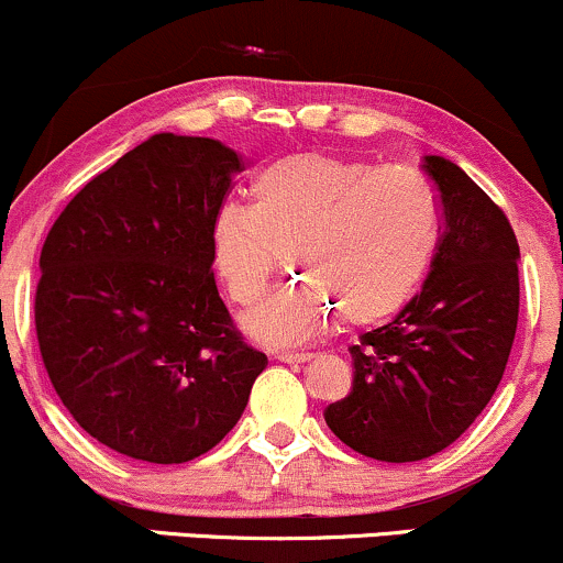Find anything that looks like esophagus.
<instances>
[{"mask_svg": "<svg viewBox=\"0 0 563 563\" xmlns=\"http://www.w3.org/2000/svg\"><path fill=\"white\" fill-rule=\"evenodd\" d=\"M310 357V352H275V361L280 363H307Z\"/></svg>", "mask_w": 563, "mask_h": 563, "instance_id": "34e87169", "label": "esophagus"}]
</instances>
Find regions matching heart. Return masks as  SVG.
<instances>
[{"mask_svg": "<svg viewBox=\"0 0 563 563\" xmlns=\"http://www.w3.org/2000/svg\"><path fill=\"white\" fill-rule=\"evenodd\" d=\"M253 206L213 216V262L234 305L262 299L283 251L305 280L245 318L269 347H294L331 329L393 318L419 288L441 240V206L409 165L376 168L329 152H301L258 170Z\"/></svg>", "mask_w": 563, "mask_h": 563, "instance_id": "heart-1", "label": "heart"}]
</instances>
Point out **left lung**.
I'll return each instance as SVG.
<instances>
[{"label": "left lung", "mask_w": 563, "mask_h": 563, "mask_svg": "<svg viewBox=\"0 0 563 563\" xmlns=\"http://www.w3.org/2000/svg\"><path fill=\"white\" fill-rule=\"evenodd\" d=\"M443 234L430 275L387 325L352 344V390L325 409L333 435L382 462L454 443L503 379L518 325V240L508 216L449 159L424 157Z\"/></svg>", "instance_id": "left-lung-1"}]
</instances>
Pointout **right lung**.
Masks as SVG:
<instances>
[{"label":"right lung","mask_w":563,"mask_h":563,"mask_svg":"<svg viewBox=\"0 0 563 563\" xmlns=\"http://www.w3.org/2000/svg\"><path fill=\"white\" fill-rule=\"evenodd\" d=\"M240 170L221 141L157 133L90 178L42 245L34 325L47 376L79 428L133 460L211 452L267 366L211 269L213 216Z\"/></svg>","instance_id":"obj_1"}]
</instances>
